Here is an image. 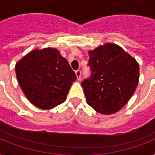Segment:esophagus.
<instances>
[{
    "mask_svg": "<svg viewBox=\"0 0 155 155\" xmlns=\"http://www.w3.org/2000/svg\"><path fill=\"white\" fill-rule=\"evenodd\" d=\"M75 75H76V77H77L78 80H80L81 79V70H76L75 71Z\"/></svg>",
    "mask_w": 155,
    "mask_h": 155,
    "instance_id": "1",
    "label": "esophagus"
}]
</instances>
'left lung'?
<instances>
[{
	"label": "left lung",
	"instance_id": "obj_1",
	"mask_svg": "<svg viewBox=\"0 0 155 155\" xmlns=\"http://www.w3.org/2000/svg\"><path fill=\"white\" fill-rule=\"evenodd\" d=\"M91 75L81 83L87 103L102 114L120 110L134 94L139 80L138 63L115 44L88 52Z\"/></svg>",
	"mask_w": 155,
	"mask_h": 155
}]
</instances>
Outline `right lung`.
I'll return each mask as SVG.
<instances>
[{
  "instance_id": "obj_1",
  "label": "right lung",
  "mask_w": 155,
  "mask_h": 155,
  "mask_svg": "<svg viewBox=\"0 0 155 155\" xmlns=\"http://www.w3.org/2000/svg\"><path fill=\"white\" fill-rule=\"evenodd\" d=\"M15 69L25 97L42 109H51L65 101L77 79L67 59L54 48L30 51L18 62Z\"/></svg>"
}]
</instances>
